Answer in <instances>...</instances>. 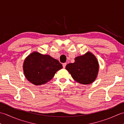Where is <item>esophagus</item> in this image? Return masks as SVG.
I'll list each match as a JSON object with an SVG mask.
<instances>
[{
	"mask_svg": "<svg viewBox=\"0 0 124 124\" xmlns=\"http://www.w3.org/2000/svg\"><path fill=\"white\" fill-rule=\"evenodd\" d=\"M62 65H63V67L65 68V66H66V65H67V63H63Z\"/></svg>",
	"mask_w": 124,
	"mask_h": 124,
	"instance_id": "34e87169",
	"label": "esophagus"
}]
</instances>
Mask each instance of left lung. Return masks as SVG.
<instances>
[{
  "instance_id": "1",
  "label": "left lung",
  "mask_w": 124,
  "mask_h": 124,
  "mask_svg": "<svg viewBox=\"0 0 124 124\" xmlns=\"http://www.w3.org/2000/svg\"><path fill=\"white\" fill-rule=\"evenodd\" d=\"M75 62L68 64L66 69L74 79L81 84H90L95 80L99 71V63L91 53L75 58Z\"/></svg>"
}]
</instances>
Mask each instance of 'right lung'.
<instances>
[{
    "mask_svg": "<svg viewBox=\"0 0 124 124\" xmlns=\"http://www.w3.org/2000/svg\"><path fill=\"white\" fill-rule=\"evenodd\" d=\"M62 68L58 60L38 52L29 55L23 64L26 78L35 85H41L51 80L57 71Z\"/></svg>",
    "mask_w": 124,
    "mask_h": 124,
    "instance_id": "right-lung-1",
    "label": "right lung"
}]
</instances>
